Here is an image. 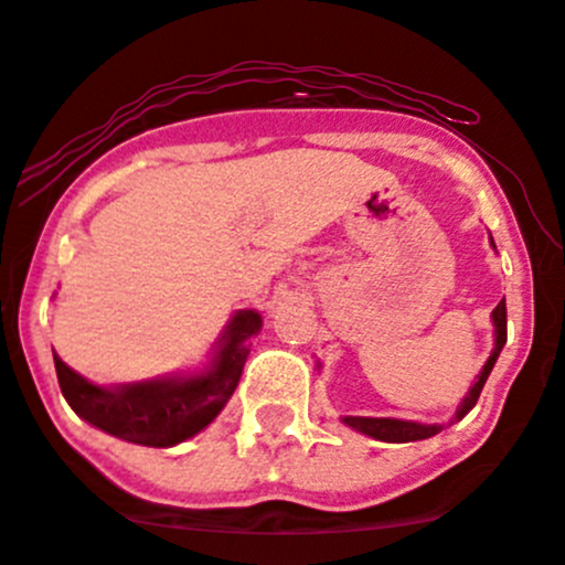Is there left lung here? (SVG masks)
Here are the masks:
<instances>
[{"instance_id":"left-lung-1","label":"left lung","mask_w":565,"mask_h":565,"mask_svg":"<svg viewBox=\"0 0 565 565\" xmlns=\"http://www.w3.org/2000/svg\"><path fill=\"white\" fill-rule=\"evenodd\" d=\"M492 239V236H489ZM494 247V242H492ZM492 326H494V348H492V355L487 358L484 369L479 371L477 382L468 386L466 397L460 399L458 411H455V416L447 420V424H420V420H405V418H369V416H342V424L350 426V429H355L360 434H365V437H373L379 441H394V445H403V441H418V439H429L434 434H439L441 429H447V426H452L455 420H460L466 416L468 411H471L473 405H477L481 390H484L489 373H492L494 363H498L502 348H505V339H508V318H505V300H502L498 308L492 310ZM318 369H321V363H318Z\"/></svg>"}]
</instances>
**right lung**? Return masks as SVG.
Wrapping results in <instances>:
<instances>
[{"mask_svg": "<svg viewBox=\"0 0 565 565\" xmlns=\"http://www.w3.org/2000/svg\"><path fill=\"white\" fill-rule=\"evenodd\" d=\"M263 329L257 310H236L215 339L205 369L136 384L99 386L54 355L60 390L86 424L145 447H173L207 429L242 379L249 339Z\"/></svg>", "mask_w": 565, "mask_h": 565, "instance_id": "add662e5", "label": "right lung"}]
</instances>
